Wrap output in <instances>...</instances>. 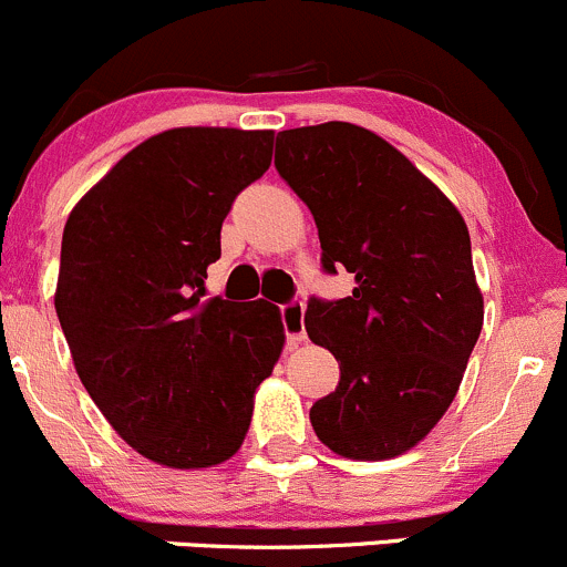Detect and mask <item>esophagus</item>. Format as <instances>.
I'll return each mask as SVG.
<instances>
[{
	"label": "esophagus",
	"mask_w": 567,
	"mask_h": 567,
	"mask_svg": "<svg viewBox=\"0 0 567 567\" xmlns=\"http://www.w3.org/2000/svg\"><path fill=\"white\" fill-rule=\"evenodd\" d=\"M282 326L290 346H299V342L305 340V305H301V301H290V305L282 307Z\"/></svg>",
	"instance_id": "obj_1"
}]
</instances>
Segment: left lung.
<instances>
[{
    "mask_svg": "<svg viewBox=\"0 0 567 567\" xmlns=\"http://www.w3.org/2000/svg\"><path fill=\"white\" fill-rule=\"evenodd\" d=\"M274 167L312 210L323 268L353 293L310 299L305 329L340 362L310 409L318 439L351 461L409 453L455 400L483 329L466 221L398 147L353 123L279 131Z\"/></svg>",
    "mask_w": 567,
    "mask_h": 567,
    "instance_id": "8db88e82",
    "label": "left lung"
}]
</instances>
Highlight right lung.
<instances>
[{
	"label": "right lung",
	"instance_id": "add662e5",
	"mask_svg": "<svg viewBox=\"0 0 567 567\" xmlns=\"http://www.w3.org/2000/svg\"><path fill=\"white\" fill-rule=\"evenodd\" d=\"M271 151L274 131H162L65 221L54 307L73 368L120 439L162 466L233 458L282 353L279 307L205 299L221 221Z\"/></svg>",
	"mask_w": 567,
	"mask_h": 567
}]
</instances>
